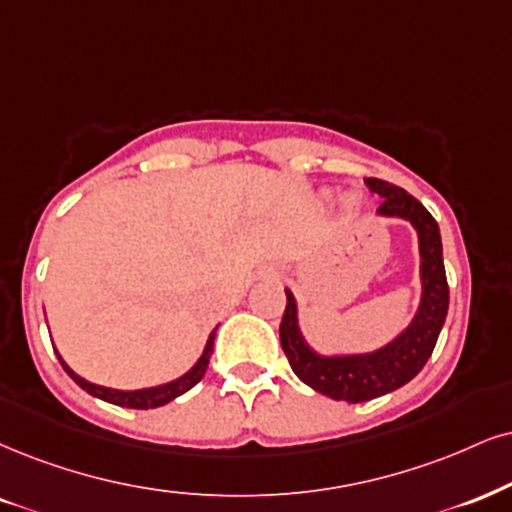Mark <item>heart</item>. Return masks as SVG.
<instances>
[{"mask_svg":"<svg viewBox=\"0 0 512 512\" xmlns=\"http://www.w3.org/2000/svg\"><path fill=\"white\" fill-rule=\"evenodd\" d=\"M349 206L353 208V206H356V199H349Z\"/></svg>","mask_w":512,"mask_h":512,"instance_id":"1","label":"heart"}]
</instances>
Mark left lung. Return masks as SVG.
Wrapping results in <instances>:
<instances>
[{
	"mask_svg": "<svg viewBox=\"0 0 512 512\" xmlns=\"http://www.w3.org/2000/svg\"><path fill=\"white\" fill-rule=\"evenodd\" d=\"M365 185L382 197V204L377 208L380 216L403 218L418 230L422 299L413 323L380 351L334 358L320 356L304 342L296 323V301L289 289H285L287 306L280 323V344L294 375L320 394L349 403L377 399L413 380L430 361L449 311V282H446L437 220L406 189L377 178H365Z\"/></svg>",
	"mask_w": 512,
	"mask_h": 512,
	"instance_id": "8db88e82",
	"label": "left lung"
}]
</instances>
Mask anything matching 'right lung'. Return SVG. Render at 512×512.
<instances>
[{
	"mask_svg": "<svg viewBox=\"0 0 512 512\" xmlns=\"http://www.w3.org/2000/svg\"><path fill=\"white\" fill-rule=\"evenodd\" d=\"M213 339H216V330L211 332V337H208L206 342V349L201 353V358L194 365L192 370L187 372V375L178 377V380L168 382V384H161V387H151V389H137V391H121V389H109V387H99V384H92L87 380H82L80 375H75V372L68 368L66 363H63V358L59 356V361L63 365V370L71 375V380L78 384L87 391V394L97 396V399L102 401H109L113 406H123V408H140V410H147V408H159L163 403L178 399L180 394H185L187 389H192L194 384H197L201 377L206 375V368H208V361H211V353H213Z\"/></svg>",
	"mask_w": 512,
	"mask_h": 512,
	"instance_id": "obj_1",
	"label": "right lung"
}]
</instances>
